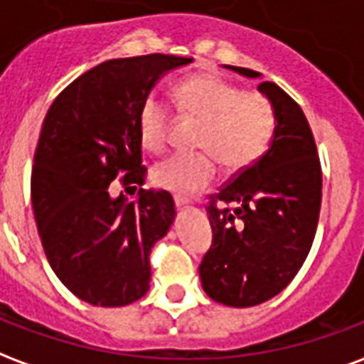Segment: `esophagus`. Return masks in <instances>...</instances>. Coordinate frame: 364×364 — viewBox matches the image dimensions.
Here are the masks:
<instances>
[{
    "instance_id": "obj_1",
    "label": "esophagus",
    "mask_w": 364,
    "mask_h": 364,
    "mask_svg": "<svg viewBox=\"0 0 364 364\" xmlns=\"http://www.w3.org/2000/svg\"><path fill=\"white\" fill-rule=\"evenodd\" d=\"M174 203H176V208H184V205H188L190 201H188V198H180V196H174Z\"/></svg>"
}]
</instances>
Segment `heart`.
Segmentation results:
<instances>
[{
  "mask_svg": "<svg viewBox=\"0 0 364 364\" xmlns=\"http://www.w3.org/2000/svg\"><path fill=\"white\" fill-rule=\"evenodd\" d=\"M172 97L182 116L201 122L196 149L205 153L172 155L155 164L153 182L159 188L188 196L215 178V161L227 171H242L269 149L277 116L264 95L244 92L223 77L198 75L176 85ZM168 129V108L153 97L143 100L137 114V132L143 147L151 153L164 151Z\"/></svg>",
  "mask_w": 364,
  "mask_h": 364,
  "instance_id": "obj_1",
  "label": "heart"
}]
</instances>
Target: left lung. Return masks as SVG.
<instances>
[{"label": "left lung", "mask_w": 364, "mask_h": 364, "mask_svg": "<svg viewBox=\"0 0 364 364\" xmlns=\"http://www.w3.org/2000/svg\"><path fill=\"white\" fill-rule=\"evenodd\" d=\"M244 77L258 71L227 65ZM275 108L269 149L209 196L211 248L200 264L203 291L227 306L279 294L309 256L322 201L316 141L301 106L272 81L258 85Z\"/></svg>", "instance_id": "1"}]
</instances>
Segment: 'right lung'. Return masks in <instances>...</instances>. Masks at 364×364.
<instances>
[{"mask_svg":"<svg viewBox=\"0 0 364 364\" xmlns=\"http://www.w3.org/2000/svg\"><path fill=\"white\" fill-rule=\"evenodd\" d=\"M192 58L149 54L98 63L50 106L34 151L31 196L50 266L77 299L126 306L147 293L153 244L174 221L164 190H139L137 201L114 198L143 184L137 114L166 71Z\"/></svg>","mask_w":364,"mask_h":364,"instance_id":"right-lung-1","label":"right lung"}]
</instances>
